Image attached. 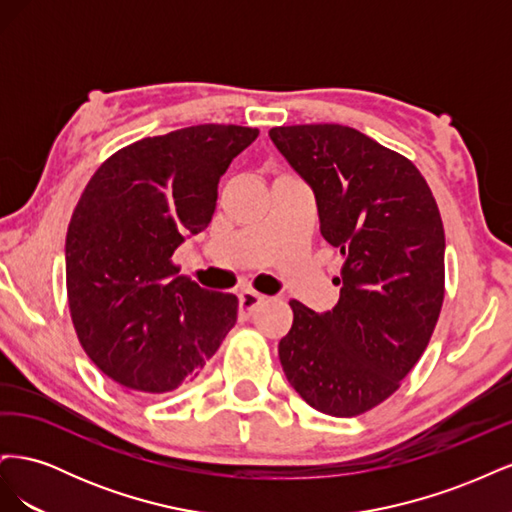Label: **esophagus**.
<instances>
[{
  "label": "esophagus",
  "instance_id": "esophagus-1",
  "mask_svg": "<svg viewBox=\"0 0 512 512\" xmlns=\"http://www.w3.org/2000/svg\"><path fill=\"white\" fill-rule=\"evenodd\" d=\"M265 301V297L262 294L254 292V290H243L239 294V316L241 318H250L254 314V309Z\"/></svg>",
  "mask_w": 512,
  "mask_h": 512
}]
</instances>
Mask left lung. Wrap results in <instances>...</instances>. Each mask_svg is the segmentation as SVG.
I'll return each mask as SVG.
<instances>
[{
	"mask_svg": "<svg viewBox=\"0 0 512 512\" xmlns=\"http://www.w3.org/2000/svg\"><path fill=\"white\" fill-rule=\"evenodd\" d=\"M314 190L320 232L344 256L339 301H290L280 361L292 389L329 416L391 397L421 359L444 301V226L427 181L397 151L339 123L271 128Z\"/></svg>",
	"mask_w": 512,
	"mask_h": 512,
	"instance_id": "left-lung-1",
	"label": "left lung"
}]
</instances>
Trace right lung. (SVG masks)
<instances>
[{"label":"right lung","instance_id":"right-lung-1","mask_svg":"<svg viewBox=\"0 0 512 512\" xmlns=\"http://www.w3.org/2000/svg\"><path fill=\"white\" fill-rule=\"evenodd\" d=\"M256 128H181L113 153L66 235L72 324L91 361L132 393L192 382L235 327V294L177 275L173 254L213 218L218 183Z\"/></svg>","mask_w":512,"mask_h":512}]
</instances>
